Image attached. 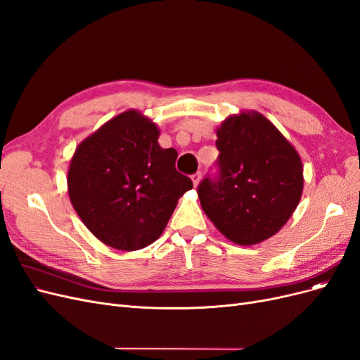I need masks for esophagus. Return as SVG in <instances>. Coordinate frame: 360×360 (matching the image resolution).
Masks as SVG:
<instances>
[{"instance_id":"1","label":"esophagus","mask_w":360,"mask_h":360,"mask_svg":"<svg viewBox=\"0 0 360 360\" xmlns=\"http://www.w3.org/2000/svg\"><path fill=\"white\" fill-rule=\"evenodd\" d=\"M200 178H202V173H200V172H195L194 175H191V181H193V185H194V187H197V185H199Z\"/></svg>"}]
</instances>
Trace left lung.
I'll return each instance as SVG.
<instances>
[{"label": "left lung", "instance_id": "8db88e82", "mask_svg": "<svg viewBox=\"0 0 360 360\" xmlns=\"http://www.w3.org/2000/svg\"><path fill=\"white\" fill-rule=\"evenodd\" d=\"M217 179L197 194L214 226L238 245H256L283 229L304 190L297 150L256 110L240 112L217 129Z\"/></svg>", "mask_w": 360, "mask_h": 360}]
</instances>
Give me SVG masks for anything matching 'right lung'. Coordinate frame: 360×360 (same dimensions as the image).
<instances>
[{"mask_svg": "<svg viewBox=\"0 0 360 360\" xmlns=\"http://www.w3.org/2000/svg\"><path fill=\"white\" fill-rule=\"evenodd\" d=\"M155 122L125 110L76 148L68 197L88 230L104 245L142 250L163 233L178 199L193 188L175 167L176 149L158 145Z\"/></svg>", "mask_w": 360, "mask_h": 360, "instance_id": "obj_1", "label": "right lung"}]
</instances>
